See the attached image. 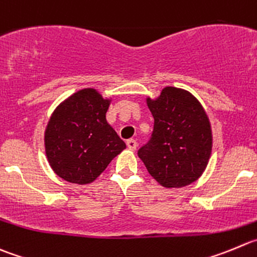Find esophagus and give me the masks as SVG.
<instances>
[{"instance_id":"obj_1","label":"esophagus","mask_w":257,"mask_h":257,"mask_svg":"<svg viewBox=\"0 0 257 257\" xmlns=\"http://www.w3.org/2000/svg\"><path fill=\"white\" fill-rule=\"evenodd\" d=\"M126 145H127V148L130 149V150H136L138 143H136V140H133V139H131V140L126 141Z\"/></svg>"}]
</instances>
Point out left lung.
<instances>
[{
  "label": "left lung",
  "instance_id": "obj_1",
  "mask_svg": "<svg viewBox=\"0 0 257 257\" xmlns=\"http://www.w3.org/2000/svg\"><path fill=\"white\" fill-rule=\"evenodd\" d=\"M154 130L138 155L151 177L165 188H180L203 174L212 151L208 116L194 96L165 87L156 99L146 98Z\"/></svg>",
  "mask_w": 257,
  "mask_h": 257
}]
</instances>
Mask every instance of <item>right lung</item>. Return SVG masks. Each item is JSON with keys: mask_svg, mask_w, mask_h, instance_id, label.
Returning <instances> with one entry per match:
<instances>
[{"mask_svg": "<svg viewBox=\"0 0 257 257\" xmlns=\"http://www.w3.org/2000/svg\"><path fill=\"white\" fill-rule=\"evenodd\" d=\"M109 99L84 88L55 108L45 130V153L51 169L75 184L96 180L126 144L106 119Z\"/></svg>", "mask_w": 257, "mask_h": 257, "instance_id": "obj_1", "label": "right lung"}]
</instances>
